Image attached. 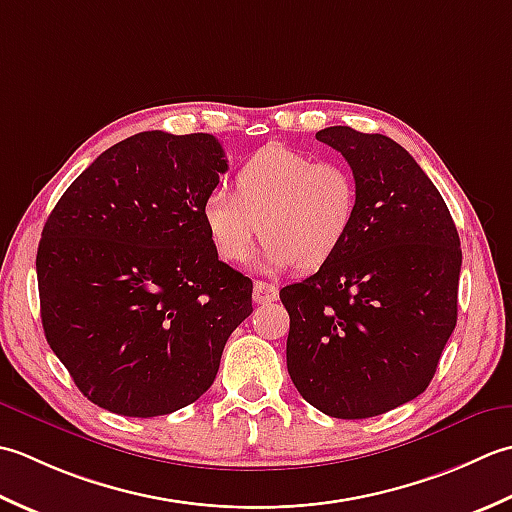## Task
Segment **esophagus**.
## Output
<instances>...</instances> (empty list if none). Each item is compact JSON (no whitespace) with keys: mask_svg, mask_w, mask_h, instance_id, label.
Segmentation results:
<instances>
[{"mask_svg":"<svg viewBox=\"0 0 512 512\" xmlns=\"http://www.w3.org/2000/svg\"><path fill=\"white\" fill-rule=\"evenodd\" d=\"M278 300V287L263 283V280H256L254 283V302L256 305H269V302Z\"/></svg>","mask_w":512,"mask_h":512,"instance_id":"esophagus-1","label":"esophagus"}]
</instances>
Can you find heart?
Instances as JSON below:
<instances>
[{"instance_id": "1", "label": "heart", "mask_w": 512, "mask_h": 512, "mask_svg": "<svg viewBox=\"0 0 512 512\" xmlns=\"http://www.w3.org/2000/svg\"><path fill=\"white\" fill-rule=\"evenodd\" d=\"M358 198L347 165L271 143L238 168L234 194L216 187L205 196L203 223L227 263H245L263 229L260 269H318L347 243Z\"/></svg>"}]
</instances>
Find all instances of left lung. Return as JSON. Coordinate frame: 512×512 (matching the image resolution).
Wrapping results in <instances>:
<instances>
[{
  "label": "left lung",
  "mask_w": 512,
  "mask_h": 512,
  "mask_svg": "<svg viewBox=\"0 0 512 512\" xmlns=\"http://www.w3.org/2000/svg\"><path fill=\"white\" fill-rule=\"evenodd\" d=\"M316 139L351 165L358 216L329 263L280 289L287 371L318 411L364 420L411 402L433 380L457 322L460 236L400 143L347 125Z\"/></svg>",
  "instance_id": "obj_1"
}]
</instances>
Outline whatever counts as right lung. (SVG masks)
Returning a JSON list of instances; mask_svg holds the SVG:
<instances>
[{
    "instance_id": "1",
    "label": "right lung",
    "mask_w": 512,
    "mask_h": 512,
    "mask_svg": "<svg viewBox=\"0 0 512 512\" xmlns=\"http://www.w3.org/2000/svg\"><path fill=\"white\" fill-rule=\"evenodd\" d=\"M227 172L212 134L139 132L83 170L41 232L46 340L90 402L179 411L212 387L252 280L218 260L203 201Z\"/></svg>"
}]
</instances>
